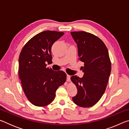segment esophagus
Returning a JSON list of instances; mask_svg holds the SVG:
<instances>
[{
    "label": "esophagus",
    "instance_id": "1",
    "mask_svg": "<svg viewBox=\"0 0 129 129\" xmlns=\"http://www.w3.org/2000/svg\"><path fill=\"white\" fill-rule=\"evenodd\" d=\"M67 81L68 82L71 81V76L67 75Z\"/></svg>",
    "mask_w": 129,
    "mask_h": 129
}]
</instances>
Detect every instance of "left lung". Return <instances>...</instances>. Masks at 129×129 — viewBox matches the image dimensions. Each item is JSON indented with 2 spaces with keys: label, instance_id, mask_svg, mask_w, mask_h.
I'll return each mask as SVG.
<instances>
[{
  "label": "left lung",
  "instance_id": "obj_1",
  "mask_svg": "<svg viewBox=\"0 0 129 129\" xmlns=\"http://www.w3.org/2000/svg\"><path fill=\"white\" fill-rule=\"evenodd\" d=\"M71 34L77 45L79 60L84 63L83 77L71 78L78 90L72 100L78 106L89 108L99 101L106 90L112 68L108 50L93 34L84 31Z\"/></svg>",
  "mask_w": 129,
  "mask_h": 129
}]
</instances>
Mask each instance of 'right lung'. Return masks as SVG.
<instances>
[{
  "label": "right lung",
  "instance_id": "1",
  "mask_svg": "<svg viewBox=\"0 0 129 129\" xmlns=\"http://www.w3.org/2000/svg\"><path fill=\"white\" fill-rule=\"evenodd\" d=\"M64 33L45 30L34 36L21 51L19 76L26 97L34 105L44 106L53 101L56 91L67 79L61 71L47 68L51 64V47Z\"/></svg>",
  "mask_w": 129,
  "mask_h": 129
}]
</instances>
